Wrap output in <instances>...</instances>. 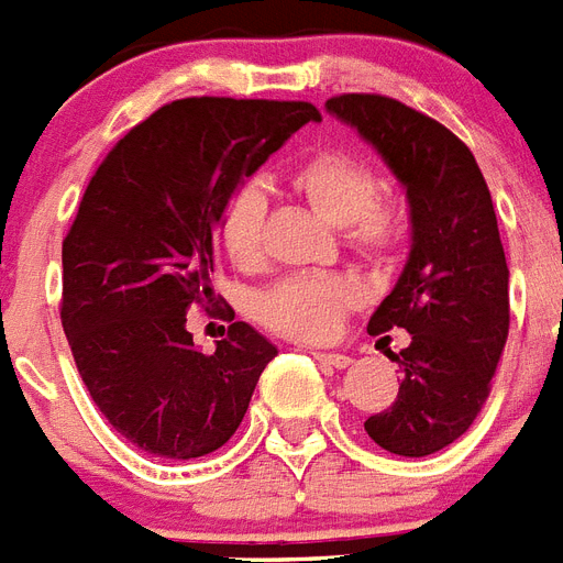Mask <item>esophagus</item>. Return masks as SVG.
Returning a JSON list of instances; mask_svg holds the SVG:
<instances>
[{
    "mask_svg": "<svg viewBox=\"0 0 563 563\" xmlns=\"http://www.w3.org/2000/svg\"><path fill=\"white\" fill-rule=\"evenodd\" d=\"M313 355H316V362L328 364V367H333V369H347L350 364H353V358L344 353H324V350H316Z\"/></svg>",
    "mask_w": 563,
    "mask_h": 563,
    "instance_id": "34e87169",
    "label": "esophagus"
}]
</instances>
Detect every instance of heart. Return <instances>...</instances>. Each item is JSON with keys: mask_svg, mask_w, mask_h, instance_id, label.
Returning <instances> with one entry per match:
<instances>
[{"mask_svg": "<svg viewBox=\"0 0 563 563\" xmlns=\"http://www.w3.org/2000/svg\"><path fill=\"white\" fill-rule=\"evenodd\" d=\"M290 185L310 208L335 228H347V242L362 256L387 258L401 244L405 222L396 205L373 199L376 173L341 147L313 153L290 176ZM264 194L256 185L233 190L219 219V244L239 267L262 253ZM355 301V285L344 276H290L258 299V319L296 341H324L339 333L341 319Z\"/></svg>", "mask_w": 563, "mask_h": 563, "instance_id": "obj_1", "label": "heart"}]
</instances>
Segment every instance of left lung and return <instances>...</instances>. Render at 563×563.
Listing matches in <instances>:
<instances>
[{
	"mask_svg": "<svg viewBox=\"0 0 563 563\" xmlns=\"http://www.w3.org/2000/svg\"><path fill=\"white\" fill-rule=\"evenodd\" d=\"M407 190L410 253L367 333L405 328L390 358L401 387L364 430L387 453L421 459L470 430L489 396L510 330V271L496 210L473 153L444 124L373 93L328 99Z\"/></svg>",
	"mask_w": 563,
	"mask_h": 563,
	"instance_id": "left-lung-1",
	"label": "left lung"
}]
</instances>
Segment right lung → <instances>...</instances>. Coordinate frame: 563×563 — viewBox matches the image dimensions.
<instances>
[{
	"instance_id": "right-lung-1",
	"label": "right lung",
	"mask_w": 563,
	"mask_h": 563,
	"mask_svg": "<svg viewBox=\"0 0 563 563\" xmlns=\"http://www.w3.org/2000/svg\"><path fill=\"white\" fill-rule=\"evenodd\" d=\"M307 122H321L307 102L179 99L119 139L85 190L62 242V328L96 407L144 453L219 450L276 358L244 321L201 353L187 313L213 301L230 194Z\"/></svg>"
}]
</instances>
